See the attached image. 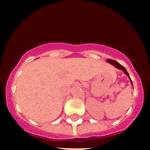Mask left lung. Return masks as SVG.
<instances>
[{"instance_id":"8db88e82","label":"left lung","mask_w":150,"mask_h":150,"mask_svg":"<svg viewBox=\"0 0 150 150\" xmlns=\"http://www.w3.org/2000/svg\"><path fill=\"white\" fill-rule=\"evenodd\" d=\"M107 62H108V63L110 64H112V65H113V66H114L115 68H117V69H119V70H122V71H123L124 73H125V75H127V76H128V79H129L131 80V84L132 85V79H131L130 76H129L128 71H126L125 68L124 66H122V65H121V64H119L118 62H117V61H114V60H111V59H108V60H107Z\"/></svg>"}]
</instances>
